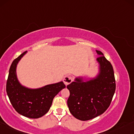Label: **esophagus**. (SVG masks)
Returning a JSON list of instances; mask_svg holds the SVG:
<instances>
[{
  "mask_svg": "<svg viewBox=\"0 0 134 134\" xmlns=\"http://www.w3.org/2000/svg\"><path fill=\"white\" fill-rule=\"evenodd\" d=\"M72 82V77L70 75H66L64 78V82L66 85H69Z\"/></svg>",
  "mask_w": 134,
  "mask_h": 134,
  "instance_id": "1",
  "label": "esophagus"
}]
</instances>
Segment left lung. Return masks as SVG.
I'll list each match as a JSON object with an SVG mask.
<instances>
[{"instance_id": "left-lung-1", "label": "left lung", "mask_w": 134, "mask_h": 134, "mask_svg": "<svg viewBox=\"0 0 134 134\" xmlns=\"http://www.w3.org/2000/svg\"><path fill=\"white\" fill-rule=\"evenodd\" d=\"M97 60L100 73L96 79L83 82L77 78L67 86L70 92L67 105L72 115L80 120H88L102 114L110 106L115 91L113 67L102 52Z\"/></svg>"}]
</instances>
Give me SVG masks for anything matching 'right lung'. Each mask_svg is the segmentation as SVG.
<instances>
[{"mask_svg":"<svg viewBox=\"0 0 134 134\" xmlns=\"http://www.w3.org/2000/svg\"><path fill=\"white\" fill-rule=\"evenodd\" d=\"M27 51L16 58L11 64L6 84V91L11 104L21 115L37 119L49 110L54 97L65 87L63 82L47 85L37 89L22 86L16 75V66Z\"/></svg>","mask_w":134,"mask_h":134,"instance_id":"right-lung-1","label":"right lung"}]
</instances>
